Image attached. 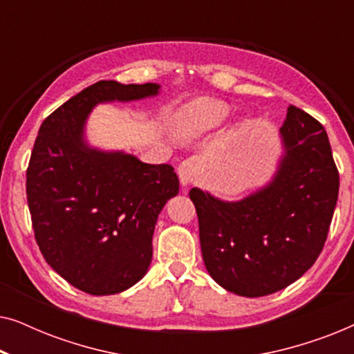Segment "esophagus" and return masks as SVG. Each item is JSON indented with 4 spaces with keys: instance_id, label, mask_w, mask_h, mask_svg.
Here are the masks:
<instances>
[{
    "instance_id": "1",
    "label": "esophagus",
    "mask_w": 354,
    "mask_h": 354,
    "mask_svg": "<svg viewBox=\"0 0 354 354\" xmlns=\"http://www.w3.org/2000/svg\"><path fill=\"white\" fill-rule=\"evenodd\" d=\"M196 171L198 167L195 159H185V161L180 162V166H178V178H180V183L183 187L190 185L195 180Z\"/></svg>"
}]
</instances>
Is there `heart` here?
I'll use <instances>...</instances> for the list:
<instances>
[{
	"label": "heart",
	"mask_w": 354,
	"mask_h": 354,
	"mask_svg": "<svg viewBox=\"0 0 354 354\" xmlns=\"http://www.w3.org/2000/svg\"><path fill=\"white\" fill-rule=\"evenodd\" d=\"M229 118L230 108L224 101L198 98L180 109L176 120V130L183 138H200L222 127Z\"/></svg>",
	"instance_id": "b5f03b06"
}]
</instances>
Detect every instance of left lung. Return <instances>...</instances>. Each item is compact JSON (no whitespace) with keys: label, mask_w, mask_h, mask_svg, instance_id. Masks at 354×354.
Segmentation results:
<instances>
[{"label":"left lung","mask_w":354,"mask_h":354,"mask_svg":"<svg viewBox=\"0 0 354 354\" xmlns=\"http://www.w3.org/2000/svg\"><path fill=\"white\" fill-rule=\"evenodd\" d=\"M285 154L272 182L235 203L192 188L207 272L240 297H264L298 280L321 254L340 176L322 124L290 104Z\"/></svg>","instance_id":"left-lung-1"}]
</instances>
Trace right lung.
Listing matches in <instances>:
<instances>
[{
  "instance_id": "right-lung-1",
  "label": "right lung",
  "mask_w": 354,
  "mask_h": 354,
  "mask_svg": "<svg viewBox=\"0 0 354 354\" xmlns=\"http://www.w3.org/2000/svg\"><path fill=\"white\" fill-rule=\"evenodd\" d=\"M156 84L100 80L43 120L27 167V203L43 258L90 295L124 292L147 274L153 232L178 177L169 164L85 145L90 111L104 101L158 95Z\"/></svg>"
}]
</instances>
